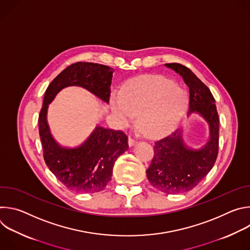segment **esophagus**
Wrapping results in <instances>:
<instances>
[{
    "label": "esophagus",
    "mask_w": 250,
    "mask_h": 250,
    "mask_svg": "<svg viewBox=\"0 0 250 250\" xmlns=\"http://www.w3.org/2000/svg\"><path fill=\"white\" fill-rule=\"evenodd\" d=\"M136 144V139H134V138H132V137H128V146H134Z\"/></svg>",
    "instance_id": "1"
}]
</instances>
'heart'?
<instances>
[{"label": "heart", "instance_id": "1", "mask_svg": "<svg viewBox=\"0 0 250 250\" xmlns=\"http://www.w3.org/2000/svg\"><path fill=\"white\" fill-rule=\"evenodd\" d=\"M187 106L186 91L158 75L130 79L122 92H116L112 97V111L117 125L128 126L138 112V125L151 137H158L169 130L180 120Z\"/></svg>", "mask_w": 250, "mask_h": 250}]
</instances>
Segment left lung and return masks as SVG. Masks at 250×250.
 I'll return each instance as SVG.
<instances>
[{"label": "left lung", "instance_id": "8db88e82", "mask_svg": "<svg viewBox=\"0 0 250 250\" xmlns=\"http://www.w3.org/2000/svg\"><path fill=\"white\" fill-rule=\"evenodd\" d=\"M165 66L180 74L189 87L187 116L199 114L208 122L210 130L209 140L201 148L188 146L180 129L155 141L154 155L146 170L147 179L163 193L181 194L195 188L215 164L219 153L220 119L215 98L189 68L179 63H167Z\"/></svg>", "mask_w": 250, "mask_h": 250}]
</instances>
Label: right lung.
<instances>
[{"mask_svg":"<svg viewBox=\"0 0 250 250\" xmlns=\"http://www.w3.org/2000/svg\"><path fill=\"white\" fill-rule=\"evenodd\" d=\"M114 71L103 64L76 62L58 74L45 91L39 117L43 158L49 170L69 190L102 191L111 180L116 160L128 148L127 136L122 130L98 125L79 146H61L49 131L46 122L48 104L60 90L68 86L83 87L109 104Z\"/></svg>","mask_w":250,"mask_h":250,"instance_id":"obj_1","label":"right lung"}]
</instances>
